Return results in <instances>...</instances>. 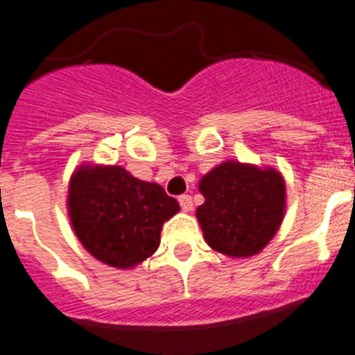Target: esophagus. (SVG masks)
<instances>
[{
    "label": "esophagus",
    "instance_id": "obj_1",
    "mask_svg": "<svg viewBox=\"0 0 355 355\" xmlns=\"http://www.w3.org/2000/svg\"><path fill=\"white\" fill-rule=\"evenodd\" d=\"M178 200H180V206L183 211H190V209H192L193 202H192V197L190 196H187V193H184V196L178 197Z\"/></svg>",
    "mask_w": 355,
    "mask_h": 355
}]
</instances>
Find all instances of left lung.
Listing matches in <instances>:
<instances>
[{
  "label": "left lung",
  "mask_w": 355,
  "mask_h": 355,
  "mask_svg": "<svg viewBox=\"0 0 355 355\" xmlns=\"http://www.w3.org/2000/svg\"><path fill=\"white\" fill-rule=\"evenodd\" d=\"M197 218L211 249L247 258L274 238L284 211V181L272 168L225 162L200 180Z\"/></svg>",
  "instance_id": "8db88e82"
}]
</instances>
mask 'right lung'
<instances>
[{"mask_svg": "<svg viewBox=\"0 0 355 355\" xmlns=\"http://www.w3.org/2000/svg\"><path fill=\"white\" fill-rule=\"evenodd\" d=\"M180 205L159 184L140 181L122 167H81L69 184L72 227L94 258L130 268L159 245L162 224Z\"/></svg>", "mask_w": 355, "mask_h": 355, "instance_id": "obj_1", "label": "right lung"}]
</instances>
